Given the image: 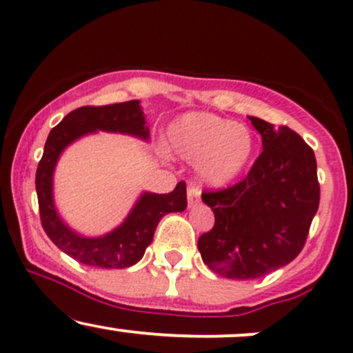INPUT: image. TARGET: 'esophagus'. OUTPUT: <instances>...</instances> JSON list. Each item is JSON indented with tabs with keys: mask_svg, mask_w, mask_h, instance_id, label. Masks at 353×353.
<instances>
[{
	"mask_svg": "<svg viewBox=\"0 0 353 353\" xmlns=\"http://www.w3.org/2000/svg\"><path fill=\"white\" fill-rule=\"evenodd\" d=\"M199 197H201V191L194 185H189L188 188V203L189 206H196L199 203Z\"/></svg>",
	"mask_w": 353,
	"mask_h": 353,
	"instance_id": "1",
	"label": "esophagus"
}]
</instances>
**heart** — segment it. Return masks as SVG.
<instances>
[{
	"label": "heart",
	"instance_id": "obj_1",
	"mask_svg": "<svg viewBox=\"0 0 353 353\" xmlns=\"http://www.w3.org/2000/svg\"><path fill=\"white\" fill-rule=\"evenodd\" d=\"M165 147L184 161H196L204 184L223 188L245 172L254 152V137L243 123L209 112H188L169 123Z\"/></svg>",
	"mask_w": 353,
	"mask_h": 353
}]
</instances>
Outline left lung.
Listing matches in <instances>:
<instances>
[{
	"instance_id": "8db88e82",
	"label": "left lung",
	"mask_w": 353,
	"mask_h": 353,
	"mask_svg": "<svg viewBox=\"0 0 353 353\" xmlns=\"http://www.w3.org/2000/svg\"><path fill=\"white\" fill-rule=\"evenodd\" d=\"M248 119L261 135L263 152L241 183L204 192L214 226L197 241L204 265L231 280H254L292 263L320 203L312 147L288 127Z\"/></svg>"
}]
</instances>
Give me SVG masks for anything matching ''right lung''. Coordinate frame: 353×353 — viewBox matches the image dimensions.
Returning a JSON list of instances; mask_svg holds the SVG:
<instances>
[{"mask_svg": "<svg viewBox=\"0 0 353 353\" xmlns=\"http://www.w3.org/2000/svg\"><path fill=\"white\" fill-rule=\"evenodd\" d=\"M125 134L149 141V127L141 100L102 107H80L70 112L57 127L50 130L43 157L37 169V196L41 226L45 233L63 253L77 261L97 268H129L141 261L147 246L152 243L159 221L169 212H183L188 206L185 184L181 181L169 194L142 192L134 208L115 230L103 236L88 238L65 223L58 214L53 199V172L61 152L70 144L88 134Z\"/></svg>", "mask_w": 353, "mask_h": 353, "instance_id": "add662e5", "label": "right lung"}]
</instances>
